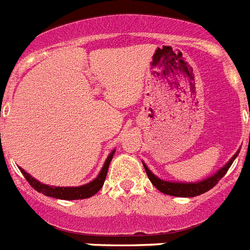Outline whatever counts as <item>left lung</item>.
<instances>
[{
    "instance_id": "8db88e82",
    "label": "left lung",
    "mask_w": 250,
    "mask_h": 250,
    "mask_svg": "<svg viewBox=\"0 0 250 250\" xmlns=\"http://www.w3.org/2000/svg\"><path fill=\"white\" fill-rule=\"evenodd\" d=\"M237 151L235 154L234 157L231 158L229 162H227L226 166L221 168L220 171L214 173L210 177L206 178V180H203V181L199 182H169V181H164V180H160L159 177H157L155 174L151 173L149 168L146 167V164H144V168H145L146 174H147V177L151 181V184L155 186V188L159 190L160 192H163V194H167V195H172V196H180V198H192V196H198L202 195L204 192H207L208 190L213 188V186H216V184L220 181L221 178L224 177L226 172L229 171V168L231 167V164L235 160V158L237 157Z\"/></svg>"
}]
</instances>
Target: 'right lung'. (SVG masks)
<instances>
[{
  "label": "right lung",
  "instance_id": "right-lung-1",
  "mask_svg": "<svg viewBox=\"0 0 250 250\" xmlns=\"http://www.w3.org/2000/svg\"><path fill=\"white\" fill-rule=\"evenodd\" d=\"M115 150H113L109 157L106 158L104 163V167L101 168L100 173L97 176L93 181L88 182L86 185H82V186H77V188H58V186H48V185L41 184L40 181H37L36 178H33L29 173H26L23 168H20L21 173L24 174V177L32 188L34 190H37L38 192H42L43 195L51 196V198L56 199H62V200H77V199H87L91 198L92 195H95L104 185L105 178H106L107 168H109V164H110L111 159H113V155H114Z\"/></svg>",
  "mask_w": 250,
  "mask_h": 250
}]
</instances>
